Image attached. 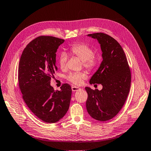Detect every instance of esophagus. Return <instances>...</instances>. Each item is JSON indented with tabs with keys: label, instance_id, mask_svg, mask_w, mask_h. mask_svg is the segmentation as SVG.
<instances>
[{
	"label": "esophagus",
	"instance_id": "1",
	"mask_svg": "<svg viewBox=\"0 0 151 151\" xmlns=\"http://www.w3.org/2000/svg\"><path fill=\"white\" fill-rule=\"evenodd\" d=\"M81 88L79 87H76V86H73L72 87V90H73V91H78Z\"/></svg>",
	"mask_w": 151,
	"mask_h": 151
}]
</instances>
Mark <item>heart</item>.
Segmentation results:
<instances>
[{"mask_svg": "<svg viewBox=\"0 0 151 151\" xmlns=\"http://www.w3.org/2000/svg\"><path fill=\"white\" fill-rule=\"evenodd\" d=\"M69 52L82 60V65L88 70H93L98 65L99 62V56L93 52V48L85 44H76L70 47ZM68 55L65 52L60 53L58 57V64L60 67L64 69L66 68ZM87 78L86 72L79 73H70L66 76V79L75 85L82 84L83 80Z\"/></svg>", "mask_w": 151, "mask_h": 151, "instance_id": "heart-1", "label": "heart"}]
</instances>
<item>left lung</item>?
I'll use <instances>...</instances> for the list:
<instances>
[{
  "label": "left lung",
  "instance_id": "8db88e82",
  "mask_svg": "<svg viewBox=\"0 0 151 151\" xmlns=\"http://www.w3.org/2000/svg\"><path fill=\"white\" fill-rule=\"evenodd\" d=\"M88 35L98 40L103 59L90 83H101L103 89L85 87L88 93L86 107L92 118L107 121L116 116L126 101L130 88L131 71L124 50L116 39L103 32Z\"/></svg>",
  "mask_w": 151,
  "mask_h": 151
}]
</instances>
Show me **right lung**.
<instances>
[{
	"label": "right lung",
	"instance_id": "add662e5",
	"mask_svg": "<svg viewBox=\"0 0 151 151\" xmlns=\"http://www.w3.org/2000/svg\"><path fill=\"white\" fill-rule=\"evenodd\" d=\"M64 42L53 36H39L26 45L19 63L18 79L23 99L35 116L50 124L64 116L71 98L68 83H63L60 91L50 85L51 78L58 70L56 52Z\"/></svg>",
	"mask_w": 151,
	"mask_h": 151
}]
</instances>
